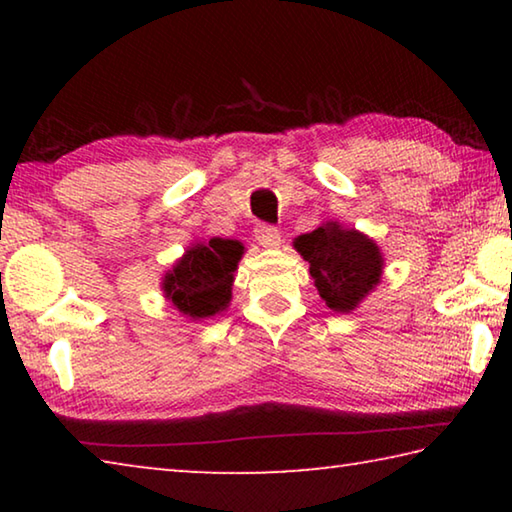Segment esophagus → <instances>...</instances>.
Wrapping results in <instances>:
<instances>
[{
  "label": "esophagus",
  "instance_id": "34e87169",
  "mask_svg": "<svg viewBox=\"0 0 512 512\" xmlns=\"http://www.w3.org/2000/svg\"><path fill=\"white\" fill-rule=\"evenodd\" d=\"M255 239L262 248H277V246H280V230H277L275 225L257 223L255 225Z\"/></svg>",
  "mask_w": 512,
  "mask_h": 512
}]
</instances>
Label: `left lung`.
Returning <instances> with one entry per match:
<instances>
[{
	"instance_id": "1",
	"label": "left lung",
	"mask_w": 512,
	"mask_h": 512,
	"mask_svg": "<svg viewBox=\"0 0 512 512\" xmlns=\"http://www.w3.org/2000/svg\"><path fill=\"white\" fill-rule=\"evenodd\" d=\"M293 246L309 262L320 298L332 311L350 314L381 280L384 257L379 246L363 232L336 221L300 235Z\"/></svg>"
}]
</instances>
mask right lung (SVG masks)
I'll use <instances>...</instances> for the list:
<instances>
[{"label": "right lung", "instance_id": "obj_1", "mask_svg": "<svg viewBox=\"0 0 512 512\" xmlns=\"http://www.w3.org/2000/svg\"><path fill=\"white\" fill-rule=\"evenodd\" d=\"M241 255L244 244L237 239L214 237L194 244L164 275V298L192 320L221 314L230 305Z\"/></svg>", "mask_w": 512, "mask_h": 512}]
</instances>
